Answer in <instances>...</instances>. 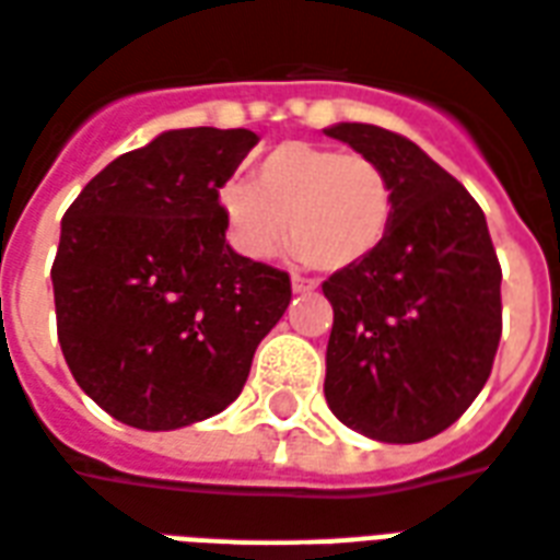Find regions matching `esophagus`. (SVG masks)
<instances>
[{"mask_svg":"<svg viewBox=\"0 0 560 560\" xmlns=\"http://www.w3.org/2000/svg\"><path fill=\"white\" fill-rule=\"evenodd\" d=\"M316 289V283L313 280H304V277H292V292L295 295H307V292H313Z\"/></svg>","mask_w":560,"mask_h":560,"instance_id":"34e87169","label":"esophagus"}]
</instances>
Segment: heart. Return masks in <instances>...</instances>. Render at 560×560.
Wrapping results in <instances>:
<instances>
[{"label": "heart", "mask_w": 560, "mask_h": 560, "mask_svg": "<svg viewBox=\"0 0 560 560\" xmlns=\"http://www.w3.org/2000/svg\"><path fill=\"white\" fill-rule=\"evenodd\" d=\"M232 241L250 259H271L292 232V250L337 275L370 259L394 223V182L385 166L328 145L283 142L259 163L256 182L220 190Z\"/></svg>", "instance_id": "obj_1"}]
</instances>
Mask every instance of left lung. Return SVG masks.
<instances>
[{"instance_id": "1", "label": "left lung", "mask_w": 560, "mask_h": 560, "mask_svg": "<svg viewBox=\"0 0 560 560\" xmlns=\"http://www.w3.org/2000/svg\"><path fill=\"white\" fill-rule=\"evenodd\" d=\"M394 182L385 244L322 283L330 411L366 439L427 442L487 385L501 340V265L471 194L427 151L361 121L325 128Z\"/></svg>"}]
</instances>
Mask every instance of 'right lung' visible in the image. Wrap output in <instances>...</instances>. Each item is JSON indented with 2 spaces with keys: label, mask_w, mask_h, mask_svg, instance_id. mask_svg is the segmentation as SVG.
I'll list each match as a JSON object with an SVG mask.
<instances>
[{
  "label": "right lung",
  "mask_w": 560,
  "mask_h": 560,
  "mask_svg": "<svg viewBox=\"0 0 560 560\" xmlns=\"http://www.w3.org/2000/svg\"><path fill=\"white\" fill-rule=\"evenodd\" d=\"M253 130H163L107 163L62 218L59 342L77 385L128 427L218 415L292 301L289 275L226 244L220 187Z\"/></svg>",
  "instance_id": "1"
}]
</instances>
